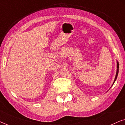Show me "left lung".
<instances>
[{
    "mask_svg": "<svg viewBox=\"0 0 125 125\" xmlns=\"http://www.w3.org/2000/svg\"><path fill=\"white\" fill-rule=\"evenodd\" d=\"M118 70H119V64H118V62L117 61V73H116V75H115V80H114V81L113 83H114V82L115 81L116 79H117V76H118Z\"/></svg>",
    "mask_w": 125,
    "mask_h": 125,
    "instance_id": "left-lung-1",
    "label": "left lung"
}]
</instances>
